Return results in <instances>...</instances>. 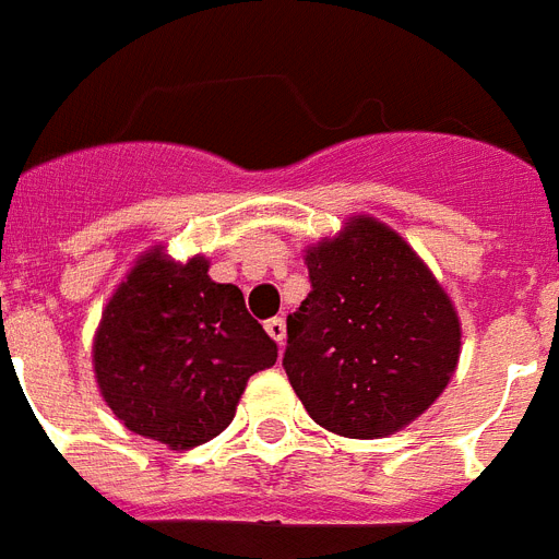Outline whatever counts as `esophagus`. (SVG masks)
Here are the masks:
<instances>
[{"mask_svg": "<svg viewBox=\"0 0 559 559\" xmlns=\"http://www.w3.org/2000/svg\"><path fill=\"white\" fill-rule=\"evenodd\" d=\"M266 334H270L278 346H284V340H287V322L281 317L270 319V322H266Z\"/></svg>", "mask_w": 559, "mask_h": 559, "instance_id": "obj_1", "label": "esophagus"}]
</instances>
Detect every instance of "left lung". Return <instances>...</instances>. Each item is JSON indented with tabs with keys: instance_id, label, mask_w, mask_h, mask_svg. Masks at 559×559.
I'll list each match as a JSON object with an SVG mask.
<instances>
[{
	"instance_id": "1",
	"label": "left lung",
	"mask_w": 559,
	"mask_h": 559,
	"mask_svg": "<svg viewBox=\"0 0 559 559\" xmlns=\"http://www.w3.org/2000/svg\"><path fill=\"white\" fill-rule=\"evenodd\" d=\"M310 293L287 317L284 369L310 419L352 440L402 431L449 386L460 319L421 258L372 216L305 254Z\"/></svg>"
}]
</instances>
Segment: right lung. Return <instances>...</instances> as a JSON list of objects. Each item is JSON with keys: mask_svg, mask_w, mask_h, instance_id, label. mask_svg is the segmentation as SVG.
Listing matches in <instances>:
<instances>
[{"mask_svg": "<svg viewBox=\"0 0 559 559\" xmlns=\"http://www.w3.org/2000/svg\"><path fill=\"white\" fill-rule=\"evenodd\" d=\"M195 254H140L102 310L93 372L128 431L187 451L219 437L254 372L278 346L246 310L234 284H216Z\"/></svg>", "mask_w": 559, "mask_h": 559, "instance_id": "right-lung-1", "label": "right lung"}]
</instances>
